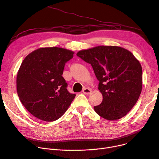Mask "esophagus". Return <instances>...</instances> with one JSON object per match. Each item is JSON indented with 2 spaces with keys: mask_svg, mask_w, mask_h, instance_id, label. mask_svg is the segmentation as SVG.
I'll list each match as a JSON object with an SVG mask.
<instances>
[{
  "mask_svg": "<svg viewBox=\"0 0 159 159\" xmlns=\"http://www.w3.org/2000/svg\"><path fill=\"white\" fill-rule=\"evenodd\" d=\"M83 93L85 95H89L91 93V91L90 89H89L88 88H85L83 89Z\"/></svg>",
  "mask_w": 159,
  "mask_h": 159,
  "instance_id": "esophagus-1",
  "label": "esophagus"
}]
</instances>
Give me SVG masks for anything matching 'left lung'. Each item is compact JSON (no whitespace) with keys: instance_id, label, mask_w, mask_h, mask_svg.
<instances>
[{"instance_id":"8db88e82","label":"left lung","mask_w":159,"mask_h":159,"mask_svg":"<svg viewBox=\"0 0 159 159\" xmlns=\"http://www.w3.org/2000/svg\"><path fill=\"white\" fill-rule=\"evenodd\" d=\"M77 56L92 66L99 81L102 103L94 107L109 121L123 117L137 103L142 90V67L131 52L119 46H99Z\"/></svg>"}]
</instances>
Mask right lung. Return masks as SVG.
I'll return each mask as SVG.
<instances>
[{"instance_id":"obj_1","label":"right lung","mask_w":159,"mask_h":159,"mask_svg":"<svg viewBox=\"0 0 159 159\" xmlns=\"http://www.w3.org/2000/svg\"><path fill=\"white\" fill-rule=\"evenodd\" d=\"M74 54L61 48H40L22 62L16 78L17 93L25 107L36 118L56 121L75 98L62 77L65 64Z\"/></svg>"}]
</instances>
